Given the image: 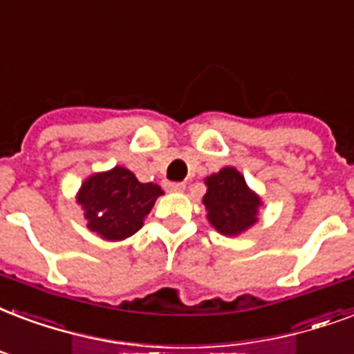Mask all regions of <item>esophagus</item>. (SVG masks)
<instances>
[{
  "label": "esophagus",
  "mask_w": 354,
  "mask_h": 354,
  "mask_svg": "<svg viewBox=\"0 0 354 354\" xmlns=\"http://www.w3.org/2000/svg\"><path fill=\"white\" fill-rule=\"evenodd\" d=\"M165 189H167V191H169V193H182L183 189H185V185H183V183L167 182L165 183Z\"/></svg>",
  "instance_id": "obj_1"
}]
</instances>
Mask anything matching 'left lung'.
Segmentation results:
<instances>
[{
  "instance_id": "left-lung-1",
  "label": "left lung",
  "mask_w": 354,
  "mask_h": 354,
  "mask_svg": "<svg viewBox=\"0 0 354 354\" xmlns=\"http://www.w3.org/2000/svg\"><path fill=\"white\" fill-rule=\"evenodd\" d=\"M204 183L207 189L202 204L207 212L206 219L221 236H241L260 221L263 201L236 167H223Z\"/></svg>"
}]
</instances>
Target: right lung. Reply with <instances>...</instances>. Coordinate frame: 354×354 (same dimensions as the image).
Segmentation results:
<instances>
[{
    "label": "right lung",
    "instance_id": "obj_1",
    "mask_svg": "<svg viewBox=\"0 0 354 354\" xmlns=\"http://www.w3.org/2000/svg\"><path fill=\"white\" fill-rule=\"evenodd\" d=\"M161 195L163 189L158 183L139 182L133 172L117 165L85 178L75 202L83 209L88 230L104 241H124L141 230Z\"/></svg>",
    "mask_w": 354,
    "mask_h": 354
}]
</instances>
